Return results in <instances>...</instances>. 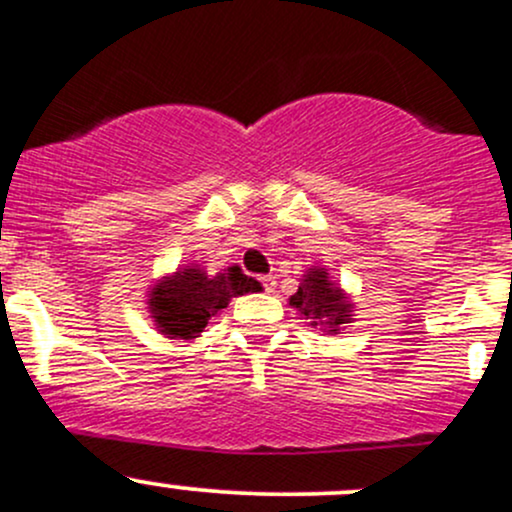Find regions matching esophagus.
I'll list each match as a JSON object with an SVG mask.
<instances>
[{
	"label": "esophagus",
	"mask_w": 512,
	"mask_h": 512,
	"mask_svg": "<svg viewBox=\"0 0 512 512\" xmlns=\"http://www.w3.org/2000/svg\"><path fill=\"white\" fill-rule=\"evenodd\" d=\"M260 282H262V289H265V292H274V277L272 274H267V277H260Z\"/></svg>",
	"instance_id": "obj_1"
}]
</instances>
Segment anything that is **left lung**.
Wrapping results in <instances>:
<instances>
[{
  "label": "left lung",
  "instance_id": "obj_1",
  "mask_svg": "<svg viewBox=\"0 0 512 512\" xmlns=\"http://www.w3.org/2000/svg\"><path fill=\"white\" fill-rule=\"evenodd\" d=\"M289 304L311 321V326H326L328 331H341L343 324L351 321V309L348 299L338 287L328 282V272L311 270L304 274V282L297 289Z\"/></svg>",
  "mask_w": 512,
  "mask_h": 512
}]
</instances>
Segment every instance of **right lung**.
Listing matches in <instances>:
<instances>
[{"instance_id": "1", "label": "right lung", "mask_w": 512, "mask_h": 512, "mask_svg": "<svg viewBox=\"0 0 512 512\" xmlns=\"http://www.w3.org/2000/svg\"><path fill=\"white\" fill-rule=\"evenodd\" d=\"M255 289V279L242 274L238 265L218 272L215 277L198 267H188L161 279L152 289L149 311L166 336L196 338L208 326L211 316L225 309L230 299Z\"/></svg>"}]
</instances>
